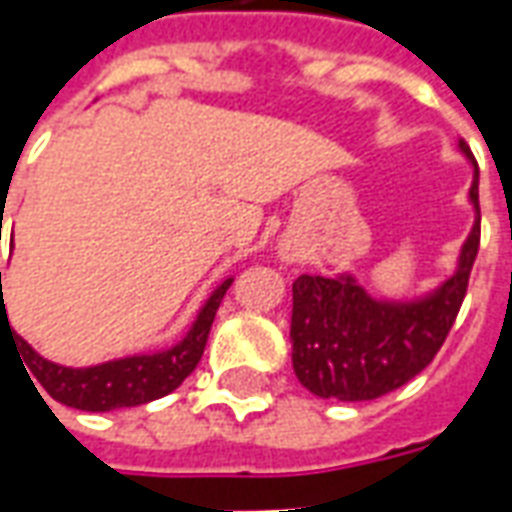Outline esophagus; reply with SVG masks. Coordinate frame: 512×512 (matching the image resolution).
I'll list each match as a JSON object with an SVG mask.
<instances>
[{"label": "esophagus", "mask_w": 512, "mask_h": 512, "mask_svg": "<svg viewBox=\"0 0 512 512\" xmlns=\"http://www.w3.org/2000/svg\"><path fill=\"white\" fill-rule=\"evenodd\" d=\"M282 257H285V260H293V255H290V252H285V255H282Z\"/></svg>", "instance_id": "esophagus-1"}]
</instances>
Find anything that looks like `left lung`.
<instances>
[{
    "label": "left lung",
    "mask_w": 512,
    "mask_h": 512,
    "mask_svg": "<svg viewBox=\"0 0 512 512\" xmlns=\"http://www.w3.org/2000/svg\"><path fill=\"white\" fill-rule=\"evenodd\" d=\"M458 147L474 167L469 189L474 224L452 277L439 288L419 299L395 301L370 296L354 274H301L293 282V370L312 395L345 403L376 400L408 384L439 354L458 318L480 246V169L463 139Z\"/></svg>",
    "instance_id": "obj_1"
}]
</instances>
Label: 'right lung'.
<instances>
[{"label": "right lung", "mask_w": 512, "mask_h": 512, "mask_svg": "<svg viewBox=\"0 0 512 512\" xmlns=\"http://www.w3.org/2000/svg\"><path fill=\"white\" fill-rule=\"evenodd\" d=\"M230 285H233V277L224 279L222 285L213 290L197 312L186 337L167 351L123 356V359H112V362L93 367H65L43 359L27 340H21L10 329L0 271V332L2 329L10 332V340L29 370L27 376L40 381V386L62 406L79 408V411H115V408L142 406V403L169 395L172 389H178L186 381V376H191V370L202 359L208 334H211V323Z\"/></svg>", "instance_id": "obj_1"}]
</instances>
